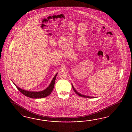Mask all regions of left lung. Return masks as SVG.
<instances>
[{"instance_id":"obj_1","label":"left lung","mask_w":132,"mask_h":132,"mask_svg":"<svg viewBox=\"0 0 132 132\" xmlns=\"http://www.w3.org/2000/svg\"><path fill=\"white\" fill-rule=\"evenodd\" d=\"M72 88H73V90H74V92H76L77 94H78L79 96H81V97H84V98H94V97H93L86 96V95H82V94H81V93H79V92H77V91H76V90L75 89V88L74 87H73V86H72Z\"/></svg>"}]
</instances>
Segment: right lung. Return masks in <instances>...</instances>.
I'll list each match as a JSON object with an SVG mask.
<instances>
[{"label":"right lung","mask_w":132,"mask_h":132,"mask_svg":"<svg viewBox=\"0 0 132 132\" xmlns=\"http://www.w3.org/2000/svg\"><path fill=\"white\" fill-rule=\"evenodd\" d=\"M57 74V73H56V75L52 79L51 83L49 85V86H48V87L46 88L45 89H44L43 91H40V92H31V91L29 92L28 90V91L22 89V88H20L18 87L14 83H13V84L15 85L16 88H17V89L20 91V92H21L22 94H23L25 96H27V97L31 98H34V99L44 98L45 97H47L48 95H49L53 91Z\"/></svg>","instance_id":"right-lung-1"}]
</instances>
